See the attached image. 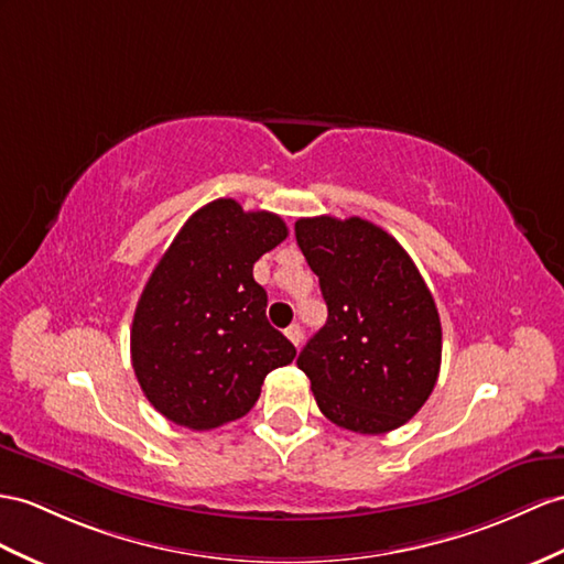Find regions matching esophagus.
<instances>
[{"instance_id":"obj_1","label":"esophagus","mask_w":564,"mask_h":564,"mask_svg":"<svg viewBox=\"0 0 564 564\" xmlns=\"http://www.w3.org/2000/svg\"><path fill=\"white\" fill-rule=\"evenodd\" d=\"M284 335L290 337V341H292L294 347H299V345H301V339H304V333H301V327H299L296 323L286 327V329H284Z\"/></svg>"}]
</instances>
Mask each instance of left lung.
Instances as JSON below:
<instances>
[{
	"instance_id": "8db88e82",
	"label": "left lung",
	"mask_w": 564,
	"mask_h": 564,
	"mask_svg": "<svg viewBox=\"0 0 564 564\" xmlns=\"http://www.w3.org/2000/svg\"><path fill=\"white\" fill-rule=\"evenodd\" d=\"M296 243L318 274L327 323L296 366L323 414L341 429H400L429 400L443 327L419 268L400 241L361 217H301Z\"/></svg>"
}]
</instances>
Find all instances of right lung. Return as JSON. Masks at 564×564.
Returning <instances> with one entry per match:
<instances>
[{"instance_id":"obj_1","label":"right lung","mask_w":564,"mask_h":564,"mask_svg":"<svg viewBox=\"0 0 564 564\" xmlns=\"http://www.w3.org/2000/svg\"><path fill=\"white\" fill-rule=\"evenodd\" d=\"M274 213L217 198L186 219L145 284L131 325V364L164 419L208 431L249 414L270 370L296 349L265 318L253 263L286 239Z\"/></svg>"}]
</instances>
